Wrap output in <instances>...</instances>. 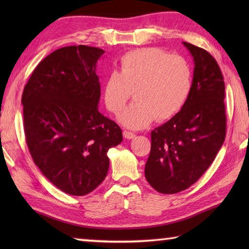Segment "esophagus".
<instances>
[{"label":"esophagus","instance_id":"34e87169","mask_svg":"<svg viewBox=\"0 0 249 249\" xmlns=\"http://www.w3.org/2000/svg\"><path fill=\"white\" fill-rule=\"evenodd\" d=\"M123 135H124L125 138H127V140H133V138H134L135 136H136V135H135L134 133L128 132V130H124Z\"/></svg>","mask_w":249,"mask_h":249}]
</instances>
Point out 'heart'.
Listing matches in <instances>:
<instances>
[{"label":"heart","instance_id":"1","mask_svg":"<svg viewBox=\"0 0 249 249\" xmlns=\"http://www.w3.org/2000/svg\"><path fill=\"white\" fill-rule=\"evenodd\" d=\"M192 70L187 59L156 47L135 49L121 58L119 71L103 82V100L109 112L119 115L132 98L135 102L120 115L128 128L148 126L175 116L187 102Z\"/></svg>","mask_w":249,"mask_h":249}]
</instances>
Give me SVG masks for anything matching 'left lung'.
<instances>
[{
	"label": "left lung",
	"mask_w": 249,
	"mask_h": 249,
	"mask_svg": "<svg viewBox=\"0 0 249 249\" xmlns=\"http://www.w3.org/2000/svg\"><path fill=\"white\" fill-rule=\"evenodd\" d=\"M195 61L190 94L183 107L151 132L145 177L156 191L174 195L196 183L225 140V84L206 50L185 43Z\"/></svg>",
	"instance_id": "obj_1"
}]
</instances>
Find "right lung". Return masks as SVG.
Here are the masks:
<instances>
[{"mask_svg":"<svg viewBox=\"0 0 249 249\" xmlns=\"http://www.w3.org/2000/svg\"><path fill=\"white\" fill-rule=\"evenodd\" d=\"M105 52L86 45L54 50L41 60L22 95L24 130L35 165L58 189L86 196L107 175V151L123 141L101 114L96 62Z\"/></svg>","mask_w":249,"mask_h":249,"instance_id":"1","label":"right lung"}]
</instances>
